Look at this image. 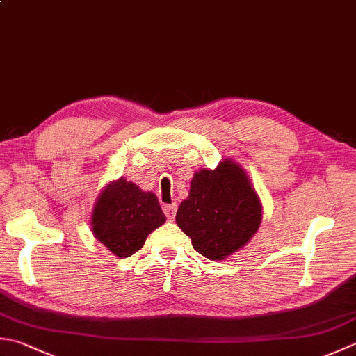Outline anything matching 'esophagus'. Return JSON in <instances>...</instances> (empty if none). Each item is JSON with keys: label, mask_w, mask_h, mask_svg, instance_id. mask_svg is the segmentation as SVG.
<instances>
[{"label": "esophagus", "mask_w": 356, "mask_h": 356, "mask_svg": "<svg viewBox=\"0 0 356 356\" xmlns=\"http://www.w3.org/2000/svg\"><path fill=\"white\" fill-rule=\"evenodd\" d=\"M176 211H177V205L176 204H171V205H165L163 207V213L166 214V219L172 220L176 218Z\"/></svg>", "instance_id": "esophagus-1"}]
</instances>
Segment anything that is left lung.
Here are the masks:
<instances>
[{
  "instance_id": "8db88e82",
  "label": "left lung",
  "mask_w": 356,
  "mask_h": 356,
  "mask_svg": "<svg viewBox=\"0 0 356 356\" xmlns=\"http://www.w3.org/2000/svg\"><path fill=\"white\" fill-rule=\"evenodd\" d=\"M262 207L252 182L233 160L216 170H200L188 197L179 205L176 222L191 238L194 250L211 261H224L253 238Z\"/></svg>"
}]
</instances>
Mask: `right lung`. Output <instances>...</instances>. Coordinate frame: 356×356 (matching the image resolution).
<instances>
[{"label":"right lung","mask_w":356,"mask_h":356,"mask_svg":"<svg viewBox=\"0 0 356 356\" xmlns=\"http://www.w3.org/2000/svg\"><path fill=\"white\" fill-rule=\"evenodd\" d=\"M165 214L154 193L142 191L120 177L100 193L92 211L97 241L118 257H128L143 247L148 234L165 224Z\"/></svg>","instance_id":"obj_1"}]
</instances>
